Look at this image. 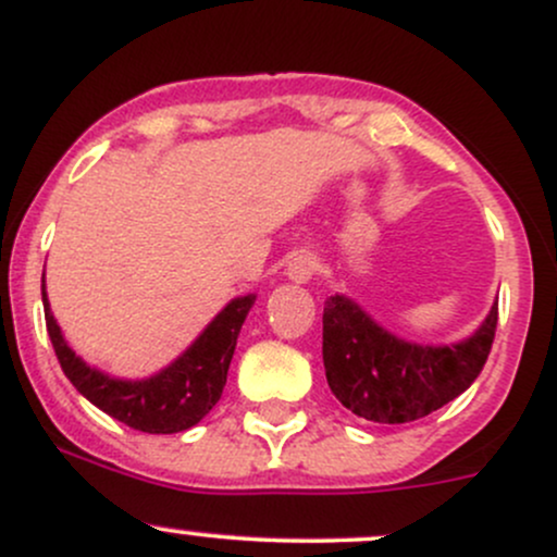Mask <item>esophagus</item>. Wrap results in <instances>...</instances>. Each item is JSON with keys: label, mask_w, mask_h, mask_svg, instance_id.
<instances>
[{"label": "esophagus", "mask_w": 557, "mask_h": 557, "mask_svg": "<svg viewBox=\"0 0 557 557\" xmlns=\"http://www.w3.org/2000/svg\"><path fill=\"white\" fill-rule=\"evenodd\" d=\"M317 272V259L311 253H296L287 264V277L296 280V283H309Z\"/></svg>", "instance_id": "34e87169"}]
</instances>
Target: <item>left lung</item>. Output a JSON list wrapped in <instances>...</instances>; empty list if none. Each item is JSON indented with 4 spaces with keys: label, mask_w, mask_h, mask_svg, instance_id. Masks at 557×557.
Instances as JSON below:
<instances>
[{
    "label": "left lung",
    "mask_w": 557,
    "mask_h": 557,
    "mask_svg": "<svg viewBox=\"0 0 557 557\" xmlns=\"http://www.w3.org/2000/svg\"><path fill=\"white\" fill-rule=\"evenodd\" d=\"M322 324L332 395L367 421L406 424L430 417L471 387L495 341L497 300L474 335L450 345L403 341L337 293L324 300Z\"/></svg>",
    "instance_id": "left-lung-1"
}]
</instances>
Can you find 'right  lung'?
<instances>
[{
	"label": "right lung",
	"instance_id": "1",
	"mask_svg": "<svg viewBox=\"0 0 557 557\" xmlns=\"http://www.w3.org/2000/svg\"><path fill=\"white\" fill-rule=\"evenodd\" d=\"M44 317L47 332L52 337L54 354L62 372L75 389L96 408L123 421L131 430L149 434H175L198 424L220 400L227 382V369L233 361L235 343L257 296L233 298L212 322L203 327L188 348L175 361L159 369L146 380H120L104 374L101 369L88 367L62 337L60 324L52 314L47 298V280L41 277Z\"/></svg>",
	"mask_w": 557,
	"mask_h": 557
}]
</instances>
